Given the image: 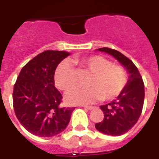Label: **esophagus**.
<instances>
[{
	"instance_id": "obj_1",
	"label": "esophagus",
	"mask_w": 159,
	"mask_h": 159,
	"mask_svg": "<svg viewBox=\"0 0 159 159\" xmlns=\"http://www.w3.org/2000/svg\"><path fill=\"white\" fill-rule=\"evenodd\" d=\"M83 107H84V108H85V109H89V110H90V109H94V108H95V106H83Z\"/></svg>"
}]
</instances>
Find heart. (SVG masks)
Here are the masks:
<instances>
[{
  "label": "heart",
  "instance_id": "heart-1",
  "mask_svg": "<svg viewBox=\"0 0 159 159\" xmlns=\"http://www.w3.org/2000/svg\"><path fill=\"white\" fill-rule=\"evenodd\" d=\"M82 73L90 74L87 80V89H74L66 94L70 104H84L95 101L112 100L125 89L127 83V72L123 66L113 64L101 56H91L75 59ZM55 83L59 89L68 91L76 86L78 75L67 61L61 62L55 71Z\"/></svg>",
  "mask_w": 159,
  "mask_h": 159
}]
</instances>
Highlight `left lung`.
I'll use <instances>...</instances> for the list:
<instances>
[{
    "label": "left lung",
    "mask_w": 159,
    "mask_h": 159,
    "mask_svg": "<svg viewBox=\"0 0 159 159\" xmlns=\"http://www.w3.org/2000/svg\"><path fill=\"white\" fill-rule=\"evenodd\" d=\"M99 51L106 52L117 59L129 73V80L117 99L101 105L104 117L95 127L100 132L110 136H120L130 130L139 119L144 103L145 91L142 76L135 64L123 54L103 47Z\"/></svg>",
    "instance_id": "8db88e82"
}]
</instances>
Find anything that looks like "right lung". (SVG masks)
I'll use <instances>...</instances> for the list:
<instances>
[{
	"mask_svg": "<svg viewBox=\"0 0 159 159\" xmlns=\"http://www.w3.org/2000/svg\"><path fill=\"white\" fill-rule=\"evenodd\" d=\"M70 54L45 50L22 68L14 84L12 101L15 115L30 133L50 137L62 132L75 108L61 107L62 95L55 87V71Z\"/></svg>",
	"mask_w": 159,
	"mask_h": 159,
	"instance_id": "right-lung-1",
	"label": "right lung"
}]
</instances>
